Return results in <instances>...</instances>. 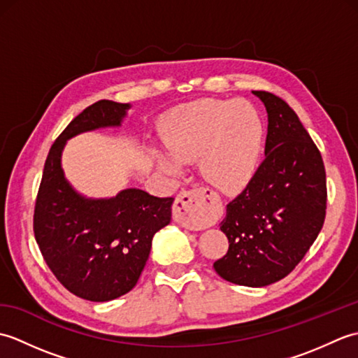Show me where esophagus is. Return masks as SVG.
Instances as JSON below:
<instances>
[{
	"label": "esophagus",
	"mask_w": 358,
	"mask_h": 358,
	"mask_svg": "<svg viewBox=\"0 0 358 358\" xmlns=\"http://www.w3.org/2000/svg\"><path fill=\"white\" fill-rule=\"evenodd\" d=\"M217 217L214 195L208 189L180 192L173 204V220L191 231H201Z\"/></svg>",
	"instance_id": "34e87169"
}]
</instances>
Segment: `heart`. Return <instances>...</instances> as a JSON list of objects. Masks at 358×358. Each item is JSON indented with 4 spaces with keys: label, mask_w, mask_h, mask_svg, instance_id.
<instances>
[{
    "label": "heart",
    "mask_w": 358,
    "mask_h": 358,
    "mask_svg": "<svg viewBox=\"0 0 358 358\" xmlns=\"http://www.w3.org/2000/svg\"><path fill=\"white\" fill-rule=\"evenodd\" d=\"M163 150H152L157 167L171 178L199 158L204 180L231 192L252 178L260 163L266 127L246 100H204L181 104L163 120Z\"/></svg>",
    "instance_id": "heart-1"
}]
</instances>
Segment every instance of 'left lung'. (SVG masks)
I'll return each instance as SVG.
<instances>
[{"instance_id":"obj_1","label":"left lung","mask_w":358,"mask_h":358,"mask_svg":"<svg viewBox=\"0 0 358 358\" xmlns=\"http://www.w3.org/2000/svg\"><path fill=\"white\" fill-rule=\"evenodd\" d=\"M268 112L264 159L220 223L227 254L214 263L222 278L263 287L285 278L313 246L326 215L320 152L286 101L252 90Z\"/></svg>"}]
</instances>
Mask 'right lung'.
<instances>
[{
	"label": "right lung",
	"instance_id": "1",
	"mask_svg": "<svg viewBox=\"0 0 358 358\" xmlns=\"http://www.w3.org/2000/svg\"><path fill=\"white\" fill-rule=\"evenodd\" d=\"M129 109V103L101 100L75 117L52 144L35 203L34 232L45 263L67 291L90 301L131 291L146 266L152 238L172 217V196L131 187L110 199H89L64 177L67 140L120 127Z\"/></svg>",
	"mask_w": 358,
	"mask_h": 358
}]
</instances>
